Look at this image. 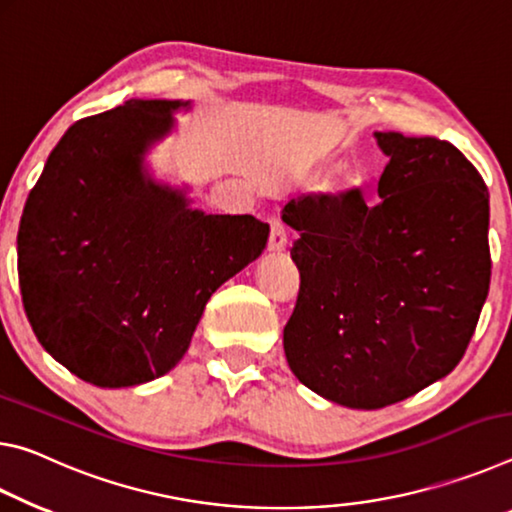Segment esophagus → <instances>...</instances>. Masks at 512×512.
<instances>
[{"label": "esophagus", "instance_id": "obj_1", "mask_svg": "<svg viewBox=\"0 0 512 512\" xmlns=\"http://www.w3.org/2000/svg\"><path fill=\"white\" fill-rule=\"evenodd\" d=\"M286 245H288L286 226H283L279 220H272V229H270V240H267V249H270L272 254H279V251L286 249Z\"/></svg>", "mask_w": 512, "mask_h": 512}]
</instances>
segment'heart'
<instances>
[{"label": "heart", "mask_w": 512, "mask_h": 512, "mask_svg": "<svg viewBox=\"0 0 512 512\" xmlns=\"http://www.w3.org/2000/svg\"><path fill=\"white\" fill-rule=\"evenodd\" d=\"M320 174H324V170L308 172V179H317ZM356 186H358V179L354 177V174H333V177L324 181V192L331 199H342V197H347Z\"/></svg>", "instance_id": "b5f03b06"}]
</instances>
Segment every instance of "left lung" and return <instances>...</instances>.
<instances>
[{"label":"left lung","mask_w":512,"mask_h":512,"mask_svg":"<svg viewBox=\"0 0 512 512\" xmlns=\"http://www.w3.org/2000/svg\"><path fill=\"white\" fill-rule=\"evenodd\" d=\"M390 158L376 206L304 195L283 208L301 286L283 329L292 374L333 404L374 410L447 376L490 288V195L447 140L374 133Z\"/></svg>","instance_id":"left-lung-1"}]
</instances>
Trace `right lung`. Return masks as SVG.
<instances>
[{"label":"right lung","mask_w":512,"mask_h":512,"mask_svg":"<svg viewBox=\"0 0 512 512\" xmlns=\"http://www.w3.org/2000/svg\"><path fill=\"white\" fill-rule=\"evenodd\" d=\"M129 99L72 124L24 206L18 272L40 345L99 388L154 381L179 363L213 292L263 254L270 226L208 215L147 154L190 111Z\"/></svg>","instance_id":"add662e5"}]
</instances>
